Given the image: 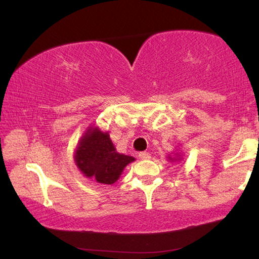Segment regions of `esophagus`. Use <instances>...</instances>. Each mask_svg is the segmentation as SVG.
<instances>
[{"mask_svg":"<svg viewBox=\"0 0 259 259\" xmlns=\"http://www.w3.org/2000/svg\"><path fill=\"white\" fill-rule=\"evenodd\" d=\"M138 156H139L140 160H148V159H151V154L148 152H140Z\"/></svg>","mask_w":259,"mask_h":259,"instance_id":"1","label":"esophagus"}]
</instances>
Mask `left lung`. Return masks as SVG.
<instances>
[{"instance_id": "obj_1", "label": "left lung", "mask_w": 259, "mask_h": 259, "mask_svg": "<svg viewBox=\"0 0 259 259\" xmlns=\"http://www.w3.org/2000/svg\"><path fill=\"white\" fill-rule=\"evenodd\" d=\"M177 155H178V154H176V156H177ZM169 160L172 161V162H174V161L176 162V161H179L181 159H179V157H174V159H172V157H169Z\"/></svg>"}]
</instances>
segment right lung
Returning a JSON list of instances; mask_svg holds the SVG:
<instances>
[{"mask_svg":"<svg viewBox=\"0 0 259 259\" xmlns=\"http://www.w3.org/2000/svg\"><path fill=\"white\" fill-rule=\"evenodd\" d=\"M74 161L85 177L95 178L99 184L112 185L120 178L125 166L135 161V157L117 153L108 133H103L97 126H90L78 140Z\"/></svg>","mask_w":259,"mask_h":259,"instance_id":"add662e5","label":"right lung"}]
</instances>
